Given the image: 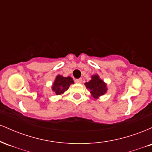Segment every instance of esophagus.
Here are the masks:
<instances>
[{"label": "esophagus", "instance_id": "esophagus-1", "mask_svg": "<svg viewBox=\"0 0 152 152\" xmlns=\"http://www.w3.org/2000/svg\"><path fill=\"white\" fill-rule=\"evenodd\" d=\"M75 82L77 83H80L82 82V78H77V79L75 80Z\"/></svg>", "mask_w": 152, "mask_h": 152}]
</instances>
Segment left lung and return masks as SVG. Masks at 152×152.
Listing matches in <instances>:
<instances>
[{
  "label": "left lung",
  "instance_id": "1",
  "mask_svg": "<svg viewBox=\"0 0 152 152\" xmlns=\"http://www.w3.org/2000/svg\"><path fill=\"white\" fill-rule=\"evenodd\" d=\"M86 88L90 90L94 98L104 95L106 91V85L102 80L99 78V76L95 75L92 76V79L85 83Z\"/></svg>",
  "mask_w": 152,
  "mask_h": 152
}]
</instances>
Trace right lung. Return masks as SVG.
Instances as JSON below:
<instances>
[{"mask_svg":"<svg viewBox=\"0 0 152 152\" xmlns=\"http://www.w3.org/2000/svg\"><path fill=\"white\" fill-rule=\"evenodd\" d=\"M74 83V82L73 81V78L70 76L63 77L62 76L58 75L56 78L55 82L53 83L52 88L56 95H60L64 91H66L70 86V85Z\"/></svg>","mask_w":152,"mask_h":152,"instance_id":"right-lung-1","label":"right lung"}]
</instances>
